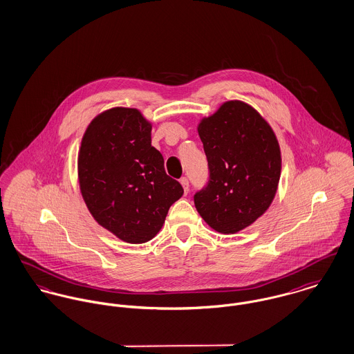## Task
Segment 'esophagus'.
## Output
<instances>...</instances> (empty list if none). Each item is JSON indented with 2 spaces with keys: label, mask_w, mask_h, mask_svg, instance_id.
<instances>
[{
  "label": "esophagus",
  "mask_w": 354,
  "mask_h": 354,
  "mask_svg": "<svg viewBox=\"0 0 354 354\" xmlns=\"http://www.w3.org/2000/svg\"><path fill=\"white\" fill-rule=\"evenodd\" d=\"M180 183H181V185H183V188H184V192L187 194L188 191H189V181H188V178H187V177H183V178L180 180Z\"/></svg>",
  "instance_id": "esophagus-1"
}]
</instances>
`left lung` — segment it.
<instances>
[{
	"label": "left lung",
	"mask_w": 354,
	"mask_h": 354,
	"mask_svg": "<svg viewBox=\"0 0 354 354\" xmlns=\"http://www.w3.org/2000/svg\"><path fill=\"white\" fill-rule=\"evenodd\" d=\"M209 181L194 194L205 223L222 234L253 225L270 207L280 181L281 153L268 122L249 104L231 100L197 126Z\"/></svg>",
	"instance_id": "1"
}]
</instances>
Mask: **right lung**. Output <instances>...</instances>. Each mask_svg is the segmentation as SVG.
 <instances>
[{"mask_svg": "<svg viewBox=\"0 0 354 354\" xmlns=\"http://www.w3.org/2000/svg\"><path fill=\"white\" fill-rule=\"evenodd\" d=\"M78 181L97 223L129 243L153 239L184 189L151 146V123L135 108L97 115L78 153Z\"/></svg>", "mask_w": 354, "mask_h": 354, "instance_id": "obj_1", "label": "right lung"}]
</instances>
